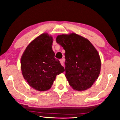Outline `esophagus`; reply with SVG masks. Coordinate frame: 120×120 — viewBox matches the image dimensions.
<instances>
[{
  "label": "esophagus",
  "mask_w": 120,
  "mask_h": 120,
  "mask_svg": "<svg viewBox=\"0 0 120 120\" xmlns=\"http://www.w3.org/2000/svg\"><path fill=\"white\" fill-rule=\"evenodd\" d=\"M64 58H62L60 60V63L62 66H64Z\"/></svg>",
  "instance_id": "34e87169"
}]
</instances>
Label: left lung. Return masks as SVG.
Segmentation results:
<instances>
[{"instance_id": "obj_1", "label": "left lung", "mask_w": 120, "mask_h": 120, "mask_svg": "<svg viewBox=\"0 0 120 120\" xmlns=\"http://www.w3.org/2000/svg\"><path fill=\"white\" fill-rule=\"evenodd\" d=\"M57 43L65 51V77L76 91L92 86L99 76L101 60L99 53L87 39L73 33L59 35Z\"/></svg>"}]
</instances>
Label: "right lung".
Masks as SVG:
<instances>
[{
	"instance_id": "1",
	"label": "right lung",
	"mask_w": 120,
	"mask_h": 120,
	"mask_svg": "<svg viewBox=\"0 0 120 120\" xmlns=\"http://www.w3.org/2000/svg\"><path fill=\"white\" fill-rule=\"evenodd\" d=\"M53 38L43 33L26 47L21 58V69L31 87L39 91L50 89L57 75L64 71L52 50Z\"/></svg>"
}]
</instances>
